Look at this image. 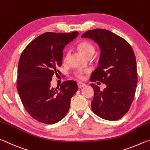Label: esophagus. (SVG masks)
<instances>
[{
    "instance_id": "34e87169",
    "label": "esophagus",
    "mask_w": 150,
    "mask_h": 150,
    "mask_svg": "<svg viewBox=\"0 0 150 150\" xmlns=\"http://www.w3.org/2000/svg\"><path fill=\"white\" fill-rule=\"evenodd\" d=\"M77 85H78V87L79 88H82V87H85V86L86 85L85 83H82V82H79L78 83H77Z\"/></svg>"
}]
</instances>
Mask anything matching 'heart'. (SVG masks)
<instances>
[{"label": "heart", "mask_w": 150, "mask_h": 150, "mask_svg": "<svg viewBox=\"0 0 150 150\" xmlns=\"http://www.w3.org/2000/svg\"><path fill=\"white\" fill-rule=\"evenodd\" d=\"M78 48L80 50V52L86 57L92 56L93 54L95 52V47L93 45L88 41H82L78 44ZM68 56H69V52H66L63 57V61L65 62L67 60ZM75 77H77L79 79H83L84 78L85 72L83 71L78 70L75 72Z\"/></svg>", "instance_id": "heart-1"}]
</instances>
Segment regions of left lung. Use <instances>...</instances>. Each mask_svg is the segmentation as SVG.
<instances>
[{"instance_id": "left-lung-1", "label": "left lung", "mask_w": 150, "mask_h": 150, "mask_svg": "<svg viewBox=\"0 0 150 150\" xmlns=\"http://www.w3.org/2000/svg\"><path fill=\"white\" fill-rule=\"evenodd\" d=\"M95 42L100 50L99 66L92 73L91 82L106 84L103 91L91 83L93 112L107 120L122 118L129 110L138 81L136 57L130 45L122 38L107 30H88L81 35Z\"/></svg>"}]
</instances>
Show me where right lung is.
Segmentation results:
<instances>
[{
	"label": "right lung",
	"mask_w": 150,
	"mask_h": 150,
	"mask_svg": "<svg viewBox=\"0 0 150 150\" xmlns=\"http://www.w3.org/2000/svg\"><path fill=\"white\" fill-rule=\"evenodd\" d=\"M71 33L46 32L27 45L20 55L17 90L25 109L35 120L53 124L67 115L71 98L78 89L74 81L52 88L50 81L62 65L65 45L77 37Z\"/></svg>",
	"instance_id": "obj_1"
}]
</instances>
